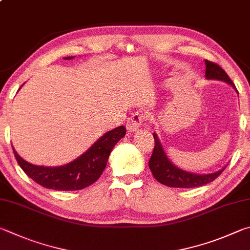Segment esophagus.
<instances>
[{"label":"esophagus","mask_w":250,"mask_h":250,"mask_svg":"<svg viewBox=\"0 0 250 250\" xmlns=\"http://www.w3.org/2000/svg\"><path fill=\"white\" fill-rule=\"evenodd\" d=\"M145 118L146 116L142 113L139 112L133 113L127 120V123H126V128H127L129 132H135V130L141 127L142 123L145 121Z\"/></svg>","instance_id":"1"}]
</instances>
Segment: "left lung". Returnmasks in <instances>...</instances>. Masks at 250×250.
Listing matches in <instances>:
<instances>
[{"label": "left lung", "mask_w": 250, "mask_h": 250, "mask_svg": "<svg viewBox=\"0 0 250 250\" xmlns=\"http://www.w3.org/2000/svg\"><path fill=\"white\" fill-rule=\"evenodd\" d=\"M205 65H207L205 77L208 79H216V80L225 81L229 83L230 85H233L236 89V86L234 85L233 81L230 80L229 74L225 72V70L221 65H218L215 62H212L209 60H205ZM154 138L155 146L149 159V168L156 180L163 183L165 186L171 188H182V189L202 187L215 180L224 171L225 168L217 172L203 174V176L183 171V170L177 168L176 166H173L170 163V160L166 156L156 134H154Z\"/></svg>", "instance_id": "left-lung-1"}]
</instances>
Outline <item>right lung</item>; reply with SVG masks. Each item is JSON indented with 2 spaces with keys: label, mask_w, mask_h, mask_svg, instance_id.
Instances as JSON below:
<instances>
[{
  "label": "right lung",
  "mask_w": 250,
  "mask_h": 250,
  "mask_svg": "<svg viewBox=\"0 0 250 250\" xmlns=\"http://www.w3.org/2000/svg\"><path fill=\"white\" fill-rule=\"evenodd\" d=\"M71 58L73 57L64 59ZM125 134L126 128L123 125L109 130L82 156L61 167L35 166L21 159L14 149L13 151L20 167L39 186L58 191H77L91 186L101 177L113 147Z\"/></svg>",
  "instance_id": "obj_1"
}]
</instances>
